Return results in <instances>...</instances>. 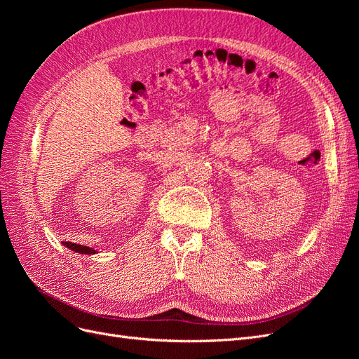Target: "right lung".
<instances>
[{
    "mask_svg": "<svg viewBox=\"0 0 359 359\" xmlns=\"http://www.w3.org/2000/svg\"><path fill=\"white\" fill-rule=\"evenodd\" d=\"M64 245L70 248L72 252H76L79 255H95L97 253L95 250H93L91 247H86V245H79V244H73V243H64Z\"/></svg>",
    "mask_w": 359,
    "mask_h": 359,
    "instance_id": "obj_1",
    "label": "right lung"
}]
</instances>
